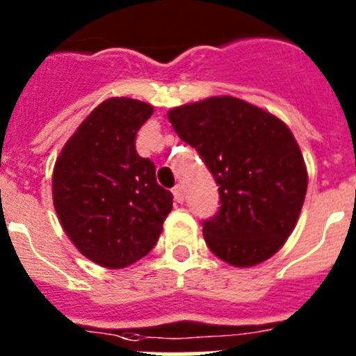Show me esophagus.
Masks as SVG:
<instances>
[{"mask_svg": "<svg viewBox=\"0 0 356 356\" xmlns=\"http://www.w3.org/2000/svg\"><path fill=\"white\" fill-rule=\"evenodd\" d=\"M172 196H175L176 203H184L185 193H184V188H181V185H176V187L172 188Z\"/></svg>", "mask_w": 356, "mask_h": 356, "instance_id": "obj_1", "label": "esophagus"}]
</instances>
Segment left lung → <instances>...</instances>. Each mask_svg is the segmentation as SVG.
<instances>
[{
  "label": "left lung",
  "mask_w": 356,
  "mask_h": 356,
  "mask_svg": "<svg viewBox=\"0 0 356 356\" xmlns=\"http://www.w3.org/2000/svg\"><path fill=\"white\" fill-rule=\"evenodd\" d=\"M168 118L219 185L221 209L203 226L210 251L234 267L271 259L294 232L308 185L300 144L287 124L234 96L175 106Z\"/></svg>",
  "instance_id": "1"
}]
</instances>
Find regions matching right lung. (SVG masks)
<instances>
[{"instance_id":"add662e5","label":"right lung","mask_w":356,"mask_h":356,"mask_svg":"<svg viewBox=\"0 0 356 356\" xmlns=\"http://www.w3.org/2000/svg\"><path fill=\"white\" fill-rule=\"evenodd\" d=\"M153 106L108 97L67 139L53 168V207L78 251L106 269L146 257L162 234L172 194L156 184L155 163L139 156L135 135Z\"/></svg>"}]
</instances>
